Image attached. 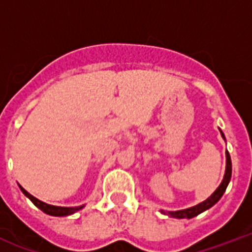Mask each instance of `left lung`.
I'll return each mask as SVG.
<instances>
[{
    "label": "left lung",
    "instance_id": "left-lung-1",
    "mask_svg": "<svg viewBox=\"0 0 252 252\" xmlns=\"http://www.w3.org/2000/svg\"><path fill=\"white\" fill-rule=\"evenodd\" d=\"M221 132V136L225 140V136H223L222 130H220ZM231 178V159H230V154L226 150V170H225V175H223V179L221 182V184L219 186V188L216 189L213 193L211 195V197H208L205 201L203 203L197 204L195 207L187 208V209H183V211H176V212H163L161 211L162 213H165V215L170 216V217H175V219H192V217H196L200 213H203L204 211H207L209 208H212L215 205L217 201H219L221 197H222L223 192L226 191V187L229 182H230Z\"/></svg>",
    "mask_w": 252,
    "mask_h": 252
}]
</instances>
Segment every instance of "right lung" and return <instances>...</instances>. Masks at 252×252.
Wrapping results in <instances>:
<instances>
[{
  "mask_svg": "<svg viewBox=\"0 0 252 252\" xmlns=\"http://www.w3.org/2000/svg\"><path fill=\"white\" fill-rule=\"evenodd\" d=\"M19 188L22 189V192L25 193L27 197H29L31 201H32L35 205H36L40 211H43L44 213H47V215L49 216H56V217H63V216H69V215H73V213H76L77 211H80V209H82L84 208V205L82 207H72V208H66V207H55V205H49V204L47 203H43V201H40V200H37L36 197H33L31 193H29V192L26 191L25 188L21 187L19 186Z\"/></svg>",
  "mask_w": 252,
  "mask_h": 252,
  "instance_id": "1",
  "label": "right lung"
}]
</instances>
